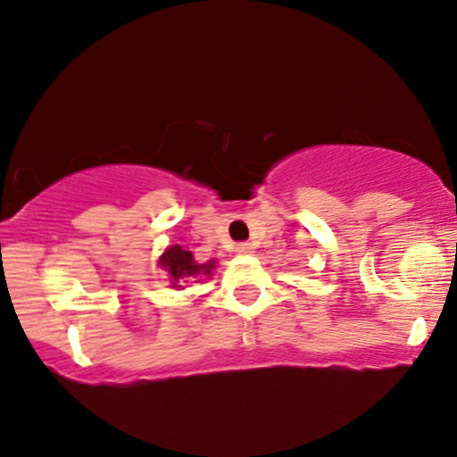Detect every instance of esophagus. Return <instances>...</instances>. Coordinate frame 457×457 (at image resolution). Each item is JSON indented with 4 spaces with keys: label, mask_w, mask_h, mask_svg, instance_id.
<instances>
[{
    "label": "esophagus",
    "mask_w": 457,
    "mask_h": 457,
    "mask_svg": "<svg viewBox=\"0 0 457 457\" xmlns=\"http://www.w3.org/2000/svg\"><path fill=\"white\" fill-rule=\"evenodd\" d=\"M253 245L252 243H238L237 245V253H252Z\"/></svg>",
    "instance_id": "34e87169"
}]
</instances>
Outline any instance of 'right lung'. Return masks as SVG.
<instances>
[{"label":"right lung","mask_w":457,"mask_h":457,"mask_svg":"<svg viewBox=\"0 0 457 457\" xmlns=\"http://www.w3.org/2000/svg\"><path fill=\"white\" fill-rule=\"evenodd\" d=\"M214 265H216L214 261L204 262V265L196 262L195 256H192V252L181 249V245H172V247H168L160 256V267L164 269V271H168L172 287H184V282L192 280V278L210 276V271H212Z\"/></svg>","instance_id":"add662e5"}]
</instances>
